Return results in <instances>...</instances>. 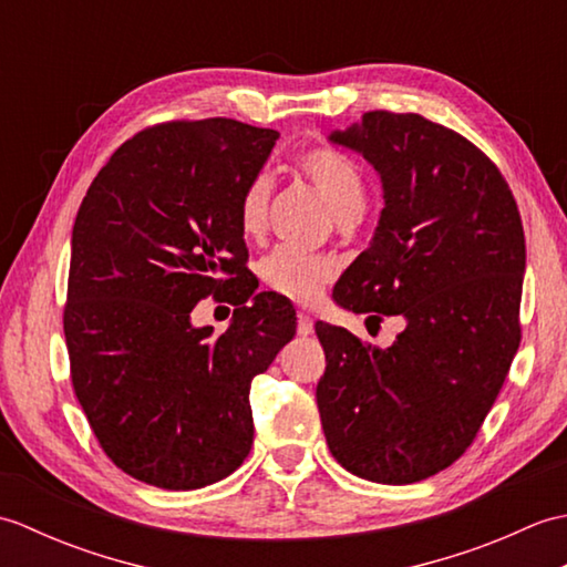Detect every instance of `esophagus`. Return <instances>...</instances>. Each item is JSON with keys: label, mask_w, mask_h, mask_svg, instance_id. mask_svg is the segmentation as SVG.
I'll use <instances>...</instances> for the list:
<instances>
[{"label": "esophagus", "mask_w": 567, "mask_h": 567, "mask_svg": "<svg viewBox=\"0 0 567 567\" xmlns=\"http://www.w3.org/2000/svg\"><path fill=\"white\" fill-rule=\"evenodd\" d=\"M297 333L299 336H311V333H315V321H311V317L305 315V311H299V317H297Z\"/></svg>", "instance_id": "obj_1"}]
</instances>
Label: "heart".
<instances>
[{
    "label": "heart",
    "instance_id": "heart-1",
    "mask_svg": "<svg viewBox=\"0 0 567 567\" xmlns=\"http://www.w3.org/2000/svg\"><path fill=\"white\" fill-rule=\"evenodd\" d=\"M299 171L315 185L323 199L329 202L331 212L339 219L358 216L365 204V179L360 167L348 155L331 148L307 151L299 158ZM272 183L268 175H256L246 185L238 202V224L246 236H258L265 228L270 207ZM336 272V265L327 258L309 256L297 248H277L260 262L262 282L272 292L295 299V302H311L317 299L321 287L327 285Z\"/></svg>",
    "mask_w": 567,
    "mask_h": 567
}]
</instances>
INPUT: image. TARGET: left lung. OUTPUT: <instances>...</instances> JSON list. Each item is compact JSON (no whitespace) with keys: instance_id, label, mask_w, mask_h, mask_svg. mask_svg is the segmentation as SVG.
<instances>
[{"instance_id":"8db88e82","label":"left lung","mask_w":567,"mask_h":567,"mask_svg":"<svg viewBox=\"0 0 567 567\" xmlns=\"http://www.w3.org/2000/svg\"><path fill=\"white\" fill-rule=\"evenodd\" d=\"M329 141L375 167L384 202L336 305L406 327L380 348L317 321L323 436L348 473L419 483L473 443L519 348V209L483 151L419 114L368 112Z\"/></svg>"}]
</instances>
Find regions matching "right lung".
Wrapping results in <instances>:
<instances>
[{
	"label": "right lung",
	"instance_id": "obj_1",
	"mask_svg": "<svg viewBox=\"0 0 567 567\" xmlns=\"http://www.w3.org/2000/svg\"><path fill=\"white\" fill-rule=\"evenodd\" d=\"M277 138L234 118L141 131L80 204L63 317L72 388L104 453L146 485L199 489L240 467L250 382L295 339L290 299L246 275L238 224ZM224 291L229 329L195 328L194 305Z\"/></svg>",
	"mask_w": 567,
	"mask_h": 567
}]
</instances>
